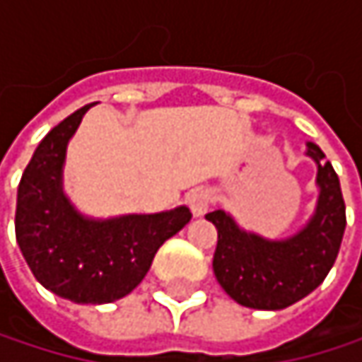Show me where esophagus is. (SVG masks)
<instances>
[{
	"instance_id": "esophagus-1",
	"label": "esophagus",
	"mask_w": 362,
	"mask_h": 362,
	"mask_svg": "<svg viewBox=\"0 0 362 362\" xmlns=\"http://www.w3.org/2000/svg\"><path fill=\"white\" fill-rule=\"evenodd\" d=\"M214 203V192L209 188H194L188 194V205L194 216H203Z\"/></svg>"
}]
</instances>
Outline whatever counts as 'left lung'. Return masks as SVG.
<instances>
[{
  "instance_id": "1",
  "label": "left lung",
  "mask_w": 362,
  "mask_h": 362,
  "mask_svg": "<svg viewBox=\"0 0 362 362\" xmlns=\"http://www.w3.org/2000/svg\"><path fill=\"white\" fill-rule=\"evenodd\" d=\"M308 155L319 165V205L306 228L291 239L266 241L245 233L222 209L205 216L218 228L216 279L241 306L281 310L300 302L325 281L337 257L346 228L339 178L317 144L308 142Z\"/></svg>"
}]
</instances>
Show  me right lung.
Listing matches in <instances>:
<instances>
[{"mask_svg": "<svg viewBox=\"0 0 362 362\" xmlns=\"http://www.w3.org/2000/svg\"><path fill=\"white\" fill-rule=\"evenodd\" d=\"M90 107L69 115L39 142L18 184L16 241L45 289L75 304H107L140 285L157 250L192 214L178 207L98 222L73 209L60 176L66 144Z\"/></svg>", "mask_w": 362, "mask_h": 362, "instance_id": "obj_1", "label": "right lung"}]
</instances>
